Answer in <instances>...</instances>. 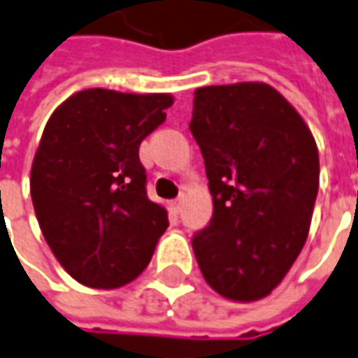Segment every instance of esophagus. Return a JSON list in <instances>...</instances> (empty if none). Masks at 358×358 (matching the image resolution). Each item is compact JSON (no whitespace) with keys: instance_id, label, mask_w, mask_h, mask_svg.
Segmentation results:
<instances>
[{"instance_id":"obj_1","label":"esophagus","mask_w":358,"mask_h":358,"mask_svg":"<svg viewBox=\"0 0 358 358\" xmlns=\"http://www.w3.org/2000/svg\"><path fill=\"white\" fill-rule=\"evenodd\" d=\"M181 205H183V195L177 196V199L171 201V208H173L175 213H179V210H181Z\"/></svg>"}]
</instances>
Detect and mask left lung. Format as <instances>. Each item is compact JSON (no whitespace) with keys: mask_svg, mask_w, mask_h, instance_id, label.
<instances>
[{"mask_svg":"<svg viewBox=\"0 0 358 358\" xmlns=\"http://www.w3.org/2000/svg\"><path fill=\"white\" fill-rule=\"evenodd\" d=\"M213 218L193 236L207 284L234 301L266 297L308 241L319 153L306 122L264 83L199 88L189 124Z\"/></svg>","mask_w":358,"mask_h":358,"instance_id":"left-lung-1","label":"left lung"}]
</instances>
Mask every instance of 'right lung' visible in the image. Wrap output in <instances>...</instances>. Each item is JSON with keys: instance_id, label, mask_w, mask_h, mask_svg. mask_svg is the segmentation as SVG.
<instances>
[{"instance_id": "1", "label": "right lung", "mask_w": 358, "mask_h": 358, "mask_svg": "<svg viewBox=\"0 0 358 358\" xmlns=\"http://www.w3.org/2000/svg\"><path fill=\"white\" fill-rule=\"evenodd\" d=\"M171 104V94L90 88L49 117L31 167V199L45 241L76 282L112 289L148 268L169 220L148 199L140 143Z\"/></svg>"}]
</instances>
